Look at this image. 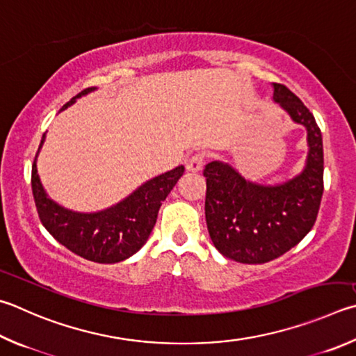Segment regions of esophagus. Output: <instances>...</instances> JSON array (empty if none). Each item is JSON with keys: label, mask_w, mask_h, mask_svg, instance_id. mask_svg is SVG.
<instances>
[{"label": "esophagus", "mask_w": 356, "mask_h": 356, "mask_svg": "<svg viewBox=\"0 0 356 356\" xmlns=\"http://www.w3.org/2000/svg\"><path fill=\"white\" fill-rule=\"evenodd\" d=\"M204 163H205V154L197 152V154H195V156H191L188 160H186V171L199 172L204 168Z\"/></svg>", "instance_id": "34e87169"}]
</instances>
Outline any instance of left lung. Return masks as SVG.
Returning <instances> with one entry per match:
<instances>
[{
  "mask_svg": "<svg viewBox=\"0 0 356 356\" xmlns=\"http://www.w3.org/2000/svg\"><path fill=\"white\" fill-rule=\"evenodd\" d=\"M274 101L308 132L302 174L277 186L248 182L221 161L205 166V219L215 248L245 264H263L299 244L316 222L324 193V147L313 113L283 83L274 82Z\"/></svg>",
  "mask_w": 356,
  "mask_h": 356,
  "instance_id": "1",
  "label": "left lung"
}]
</instances>
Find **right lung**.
<instances>
[{"instance_id": "add662e5", "label": "right lung", "mask_w": 356, "mask_h": 356, "mask_svg": "<svg viewBox=\"0 0 356 356\" xmlns=\"http://www.w3.org/2000/svg\"><path fill=\"white\" fill-rule=\"evenodd\" d=\"M92 90L95 88L82 90L62 107V111L73 104L76 98H81ZM43 140L44 134L42 143ZM37 154L32 165L31 184L38 218L44 229L62 245L74 252L76 255L95 263H118L141 249L156 225L161 202L170 195L185 171L184 166H177L154 177L122 202L107 210L76 213L57 205L47 196L37 174Z\"/></svg>"}]
</instances>
